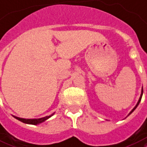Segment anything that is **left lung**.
Returning <instances> with one entry per match:
<instances>
[{
  "label": "left lung",
  "mask_w": 147,
  "mask_h": 147,
  "mask_svg": "<svg viewBox=\"0 0 147 147\" xmlns=\"http://www.w3.org/2000/svg\"><path fill=\"white\" fill-rule=\"evenodd\" d=\"M143 88H142V92H141V95H140V98H139V101H138V102H137V104H136V106H135V107H134V108L133 109H132V111H131L130 113H129V115L128 116H129V115H130L131 113H133V111L135 110V109H136V107H137V106H138V105L139 104H140V101H141V98H142V96H143Z\"/></svg>",
  "instance_id": "1"
}]
</instances>
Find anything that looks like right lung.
<instances>
[{"instance_id": "1", "label": "right lung", "mask_w": 147, "mask_h": 147, "mask_svg": "<svg viewBox=\"0 0 147 147\" xmlns=\"http://www.w3.org/2000/svg\"><path fill=\"white\" fill-rule=\"evenodd\" d=\"M51 114L50 116H45V117H43V118H40V119H24V118H20V117H17V116H13L15 119H17L18 120L21 121L22 123H27V124H31V125H37V124H39V123H41L45 122V120H47L48 119L50 118L51 116H52L54 115Z\"/></svg>"}]
</instances>
